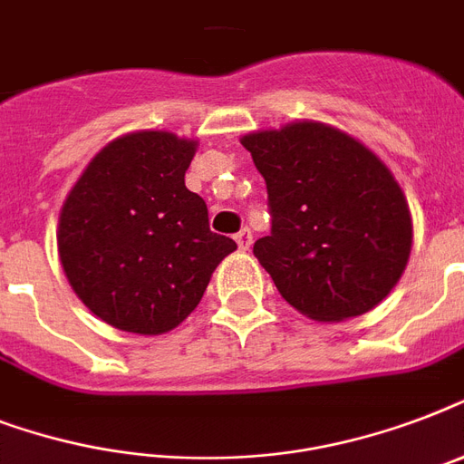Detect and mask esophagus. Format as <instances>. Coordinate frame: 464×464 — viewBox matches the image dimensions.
<instances>
[{"mask_svg":"<svg viewBox=\"0 0 464 464\" xmlns=\"http://www.w3.org/2000/svg\"><path fill=\"white\" fill-rule=\"evenodd\" d=\"M236 243H238L240 250H250V246H253V231H250L247 226H243V228L236 233Z\"/></svg>","mask_w":464,"mask_h":464,"instance_id":"obj_1","label":"esophagus"}]
</instances>
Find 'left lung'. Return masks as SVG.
Returning a JSON list of instances; mask_svg holds the SVG:
<instances>
[{
	"mask_svg": "<svg viewBox=\"0 0 464 464\" xmlns=\"http://www.w3.org/2000/svg\"><path fill=\"white\" fill-rule=\"evenodd\" d=\"M267 185L272 231L253 253L282 298L334 323L388 296L411 250L402 189L363 144L320 122L240 140Z\"/></svg>",
	"mask_w": 464,
	"mask_h": 464,
	"instance_id": "left-lung-1",
	"label": "left lung"
}]
</instances>
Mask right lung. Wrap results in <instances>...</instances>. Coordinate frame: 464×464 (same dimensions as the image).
<instances>
[{
	"label": "right lung",
	"instance_id": "1",
	"mask_svg": "<svg viewBox=\"0 0 464 464\" xmlns=\"http://www.w3.org/2000/svg\"><path fill=\"white\" fill-rule=\"evenodd\" d=\"M195 141L134 132L91 160L60 214V260L83 305L122 332L173 330L236 240L185 188Z\"/></svg>",
	"mask_w": 464,
	"mask_h": 464
}]
</instances>
